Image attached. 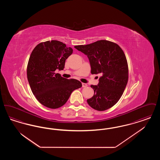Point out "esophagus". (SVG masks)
Listing matches in <instances>:
<instances>
[{
	"label": "esophagus",
	"instance_id": "obj_1",
	"mask_svg": "<svg viewBox=\"0 0 160 160\" xmlns=\"http://www.w3.org/2000/svg\"><path fill=\"white\" fill-rule=\"evenodd\" d=\"M87 86H88L87 84L84 83H82V87H83V88H86V87H87Z\"/></svg>",
	"mask_w": 160,
	"mask_h": 160
}]
</instances>
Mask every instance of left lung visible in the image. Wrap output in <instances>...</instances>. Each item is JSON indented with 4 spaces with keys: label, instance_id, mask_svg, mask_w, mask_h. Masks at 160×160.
I'll return each instance as SVG.
<instances>
[{
    "label": "left lung",
    "instance_id": "8db88e82",
    "mask_svg": "<svg viewBox=\"0 0 160 160\" xmlns=\"http://www.w3.org/2000/svg\"><path fill=\"white\" fill-rule=\"evenodd\" d=\"M74 47L88 56L91 74L101 75L98 85L91 86L94 95L87 100L88 104L98 111L113 106L122 97L128 80V63L122 48L107 40Z\"/></svg>",
    "mask_w": 160,
    "mask_h": 160
}]
</instances>
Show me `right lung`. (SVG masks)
Instances as JSON below:
<instances>
[{
	"label": "right lung",
	"mask_w": 160,
	"mask_h": 160,
	"mask_svg": "<svg viewBox=\"0 0 160 160\" xmlns=\"http://www.w3.org/2000/svg\"><path fill=\"white\" fill-rule=\"evenodd\" d=\"M72 52L71 47L56 40L41 42L32 52L27 67L28 80L33 94L43 106L59 108L73 91L82 86L77 80L55 73L56 69H63L66 59Z\"/></svg>",
	"instance_id": "right-lung-1"
}]
</instances>
